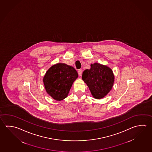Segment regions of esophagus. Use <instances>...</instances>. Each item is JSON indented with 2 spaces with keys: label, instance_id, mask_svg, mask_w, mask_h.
<instances>
[{
  "label": "esophagus",
  "instance_id": "34e87169",
  "mask_svg": "<svg viewBox=\"0 0 152 152\" xmlns=\"http://www.w3.org/2000/svg\"><path fill=\"white\" fill-rule=\"evenodd\" d=\"M77 73H78V75L79 76H81V75H82V70L81 69H79L78 71H77Z\"/></svg>",
  "mask_w": 152,
  "mask_h": 152
}]
</instances>
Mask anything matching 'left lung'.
<instances>
[{
	"mask_svg": "<svg viewBox=\"0 0 152 152\" xmlns=\"http://www.w3.org/2000/svg\"><path fill=\"white\" fill-rule=\"evenodd\" d=\"M82 79L88 87L93 97L101 99L111 90L115 76L109 67L95 63L91 65L90 69L83 72Z\"/></svg>",
	"mask_w": 152,
	"mask_h": 152,
	"instance_id": "left-lung-1",
	"label": "left lung"
}]
</instances>
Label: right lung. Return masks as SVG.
Returning a JSON list of instances; mask_svg holds the SVG:
<instances>
[{
	"instance_id": "right-lung-1",
	"label": "right lung",
	"mask_w": 152,
	"mask_h": 152,
	"mask_svg": "<svg viewBox=\"0 0 152 152\" xmlns=\"http://www.w3.org/2000/svg\"><path fill=\"white\" fill-rule=\"evenodd\" d=\"M77 77L78 74L74 67L66 64L57 63L48 69L43 81L47 93L60 101L67 97Z\"/></svg>"
}]
</instances>
